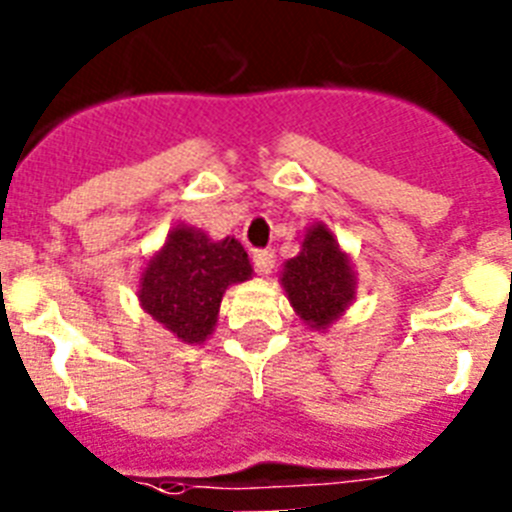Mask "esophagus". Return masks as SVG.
Masks as SVG:
<instances>
[{"instance_id":"obj_1","label":"esophagus","mask_w":512,"mask_h":512,"mask_svg":"<svg viewBox=\"0 0 512 512\" xmlns=\"http://www.w3.org/2000/svg\"><path fill=\"white\" fill-rule=\"evenodd\" d=\"M253 266L259 274H269L274 269V251L271 248H261V251H253Z\"/></svg>"}]
</instances>
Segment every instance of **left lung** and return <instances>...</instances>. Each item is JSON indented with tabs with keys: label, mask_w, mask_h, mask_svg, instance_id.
<instances>
[{
	"label": "left lung",
	"mask_w": 512,
	"mask_h": 512,
	"mask_svg": "<svg viewBox=\"0 0 512 512\" xmlns=\"http://www.w3.org/2000/svg\"><path fill=\"white\" fill-rule=\"evenodd\" d=\"M289 305L310 328L325 330L356 297L351 259L341 251L328 225L315 223L302 238V251L282 269Z\"/></svg>",
	"instance_id": "1"
}]
</instances>
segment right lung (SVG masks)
<instances>
[{
    "mask_svg": "<svg viewBox=\"0 0 512 512\" xmlns=\"http://www.w3.org/2000/svg\"><path fill=\"white\" fill-rule=\"evenodd\" d=\"M248 253L235 238L212 241L202 230L176 225L164 248L140 274L138 300L179 341H207L230 284L251 279Z\"/></svg>",
    "mask_w": 512,
    "mask_h": 512,
    "instance_id": "right-lung-1",
    "label": "right lung"
}]
</instances>
